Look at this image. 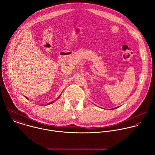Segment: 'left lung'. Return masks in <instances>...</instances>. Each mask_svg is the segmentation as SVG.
Instances as JSON below:
<instances>
[{"label":"left lung","mask_w":155,"mask_h":155,"mask_svg":"<svg viewBox=\"0 0 155 155\" xmlns=\"http://www.w3.org/2000/svg\"><path fill=\"white\" fill-rule=\"evenodd\" d=\"M118 107H115V108H114V109H117V108H118Z\"/></svg>","instance_id":"obj_1"}]
</instances>
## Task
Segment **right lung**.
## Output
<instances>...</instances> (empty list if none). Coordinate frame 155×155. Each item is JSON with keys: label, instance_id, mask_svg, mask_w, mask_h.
I'll return each mask as SVG.
<instances>
[{"label": "right lung", "instance_id": "1", "mask_svg": "<svg viewBox=\"0 0 155 155\" xmlns=\"http://www.w3.org/2000/svg\"><path fill=\"white\" fill-rule=\"evenodd\" d=\"M60 96H59V97H58V98H57V99H56V100H54V101H51V102H50V103H48V104H52V103H54V102H55V101H56V100H57V99H58V98H60ZM25 98H26V99H28V97H25Z\"/></svg>", "mask_w": 155, "mask_h": 155}]
</instances>
